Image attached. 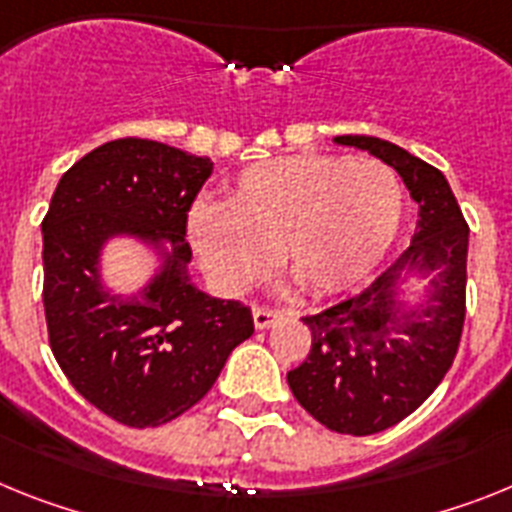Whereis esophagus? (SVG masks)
Returning a JSON list of instances; mask_svg holds the SVG:
<instances>
[{"instance_id": "1", "label": "esophagus", "mask_w": 512, "mask_h": 512, "mask_svg": "<svg viewBox=\"0 0 512 512\" xmlns=\"http://www.w3.org/2000/svg\"><path fill=\"white\" fill-rule=\"evenodd\" d=\"M283 317L281 309H268V306H252V319H255L257 330H268L270 324H275Z\"/></svg>"}]
</instances>
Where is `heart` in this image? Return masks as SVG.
<instances>
[{
  "instance_id": "heart-1",
  "label": "heart",
  "mask_w": 512,
  "mask_h": 512,
  "mask_svg": "<svg viewBox=\"0 0 512 512\" xmlns=\"http://www.w3.org/2000/svg\"><path fill=\"white\" fill-rule=\"evenodd\" d=\"M404 190L376 159L293 154L252 164L229 201L198 203L190 239L224 293H244L275 262L314 296L361 286L402 224Z\"/></svg>"
}]
</instances>
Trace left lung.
I'll return each instance as SVG.
<instances>
[{
    "mask_svg": "<svg viewBox=\"0 0 512 512\" xmlns=\"http://www.w3.org/2000/svg\"><path fill=\"white\" fill-rule=\"evenodd\" d=\"M399 172L417 203L410 247L350 299L304 317L311 350L288 371L293 397L324 428L373 435L397 425L441 384L466 317L469 226L441 170L376 136H335ZM429 283L420 305L401 301V283Z\"/></svg>",
    "mask_w": 512,
    "mask_h": 512,
    "instance_id": "1",
    "label": "left lung"
}]
</instances>
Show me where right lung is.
Wrapping results in <instances>:
<instances>
[{
    "label": "right lung",
    "mask_w": 512,
    "mask_h": 512,
    "mask_svg": "<svg viewBox=\"0 0 512 512\" xmlns=\"http://www.w3.org/2000/svg\"><path fill=\"white\" fill-rule=\"evenodd\" d=\"M211 172L208 157L159 141H108L64 172L41 224L53 355L87 402L128 428L188 412L255 332L247 306L190 281L185 226ZM115 236L158 252L160 268L139 292L104 286L101 250Z\"/></svg>",
    "instance_id": "add662e5"
}]
</instances>
